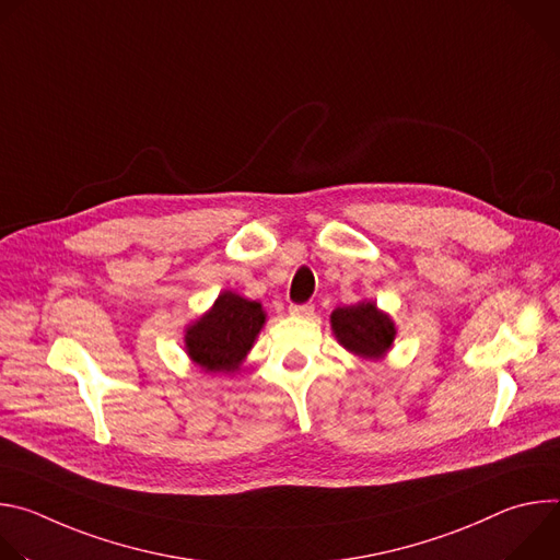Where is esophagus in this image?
I'll list each match as a JSON object with an SVG mask.
<instances>
[{"label": "esophagus", "mask_w": 560, "mask_h": 560, "mask_svg": "<svg viewBox=\"0 0 560 560\" xmlns=\"http://www.w3.org/2000/svg\"><path fill=\"white\" fill-rule=\"evenodd\" d=\"M290 314L301 316V318H310L314 314V305L312 303H292Z\"/></svg>", "instance_id": "1"}]
</instances>
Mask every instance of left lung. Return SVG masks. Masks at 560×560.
Segmentation results:
<instances>
[{
  "mask_svg": "<svg viewBox=\"0 0 560 560\" xmlns=\"http://www.w3.org/2000/svg\"><path fill=\"white\" fill-rule=\"evenodd\" d=\"M332 330L341 346L363 359H378L394 341V324L376 303L361 301L332 312Z\"/></svg>",
  "mask_w": 560,
  "mask_h": 560,
  "instance_id": "left-lung-1",
  "label": "left lung"
}]
</instances>
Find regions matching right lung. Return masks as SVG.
I'll return each mask as SVG.
<instances>
[{"instance_id": "obj_1", "label": "right lung", "mask_w": 560, "mask_h": 560, "mask_svg": "<svg viewBox=\"0 0 560 560\" xmlns=\"http://www.w3.org/2000/svg\"><path fill=\"white\" fill-rule=\"evenodd\" d=\"M266 314L261 303L223 292L186 332L190 359L206 372H232L253 348Z\"/></svg>"}]
</instances>
